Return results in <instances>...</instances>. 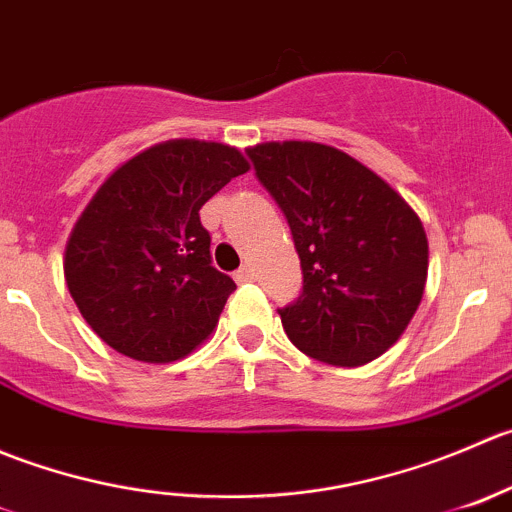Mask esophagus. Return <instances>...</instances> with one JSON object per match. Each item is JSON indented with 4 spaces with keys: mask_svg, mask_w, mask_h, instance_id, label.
Instances as JSON below:
<instances>
[{
    "mask_svg": "<svg viewBox=\"0 0 512 512\" xmlns=\"http://www.w3.org/2000/svg\"><path fill=\"white\" fill-rule=\"evenodd\" d=\"M234 278H236V281H239V283H251V281H254V278H256V273H254V268H251V266H241L239 271L234 273Z\"/></svg>",
    "mask_w": 512,
    "mask_h": 512,
    "instance_id": "obj_1",
    "label": "esophagus"
}]
</instances>
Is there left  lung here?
<instances>
[{"mask_svg": "<svg viewBox=\"0 0 512 512\" xmlns=\"http://www.w3.org/2000/svg\"><path fill=\"white\" fill-rule=\"evenodd\" d=\"M301 258V296L278 308L293 346L341 368L371 363L418 311L428 239L416 211L361 161L313 141L249 149Z\"/></svg>", "mask_w": 512, "mask_h": 512, "instance_id": "left-lung-1", "label": "left lung"}]
</instances>
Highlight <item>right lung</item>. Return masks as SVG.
I'll list each match as a JSON object with an SVG mask.
<instances>
[{
	"mask_svg": "<svg viewBox=\"0 0 512 512\" xmlns=\"http://www.w3.org/2000/svg\"><path fill=\"white\" fill-rule=\"evenodd\" d=\"M246 171L239 149L176 139L141 151L101 184L69 236L64 278L106 346L169 363L214 331L236 283L211 266L199 211Z\"/></svg>",
	"mask_w": 512,
	"mask_h": 512,
	"instance_id": "1",
	"label": "right lung"
}]
</instances>
